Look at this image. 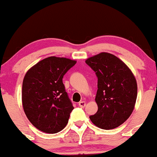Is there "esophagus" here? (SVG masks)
I'll return each instance as SVG.
<instances>
[{"instance_id": "34e87169", "label": "esophagus", "mask_w": 157, "mask_h": 157, "mask_svg": "<svg viewBox=\"0 0 157 157\" xmlns=\"http://www.w3.org/2000/svg\"><path fill=\"white\" fill-rule=\"evenodd\" d=\"M86 103L85 101H80V102H79V106L81 108H84L85 106H86Z\"/></svg>"}]
</instances>
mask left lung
Returning <instances> with one entry per match:
<instances>
[{"label":"left lung","instance_id":"8db88e82","mask_svg":"<svg viewBox=\"0 0 157 157\" xmlns=\"http://www.w3.org/2000/svg\"><path fill=\"white\" fill-rule=\"evenodd\" d=\"M86 63L97 77L95 100L97 113L89 117L97 127L113 129L128 119L134 110L137 85L129 68L111 54L102 52L89 57Z\"/></svg>","mask_w":157,"mask_h":157}]
</instances>
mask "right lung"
Instances as JSON below:
<instances>
[{"label": "right lung", "mask_w": 157, "mask_h": 157, "mask_svg": "<svg viewBox=\"0 0 157 157\" xmlns=\"http://www.w3.org/2000/svg\"><path fill=\"white\" fill-rule=\"evenodd\" d=\"M76 61L49 57L27 71L23 81L24 112L36 128L55 134L67 125L74 109L63 83V78Z\"/></svg>", "instance_id": "obj_1"}]
</instances>
